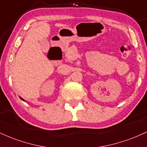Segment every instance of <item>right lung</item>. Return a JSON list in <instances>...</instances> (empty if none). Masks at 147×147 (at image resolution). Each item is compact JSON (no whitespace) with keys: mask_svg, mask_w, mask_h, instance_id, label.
<instances>
[{"mask_svg":"<svg viewBox=\"0 0 147 147\" xmlns=\"http://www.w3.org/2000/svg\"><path fill=\"white\" fill-rule=\"evenodd\" d=\"M20 98H21V99H22V100H23V101H25V100H24V99H23V98H21V97H20Z\"/></svg>","mask_w":147,"mask_h":147,"instance_id":"add662e5","label":"right lung"}]
</instances>
